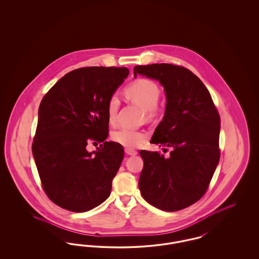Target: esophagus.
<instances>
[{
	"label": "esophagus",
	"mask_w": 259,
	"mask_h": 259,
	"mask_svg": "<svg viewBox=\"0 0 259 259\" xmlns=\"http://www.w3.org/2000/svg\"><path fill=\"white\" fill-rule=\"evenodd\" d=\"M125 152H126V154L131 155V156H134L137 154V151L135 149H132V148H125Z\"/></svg>",
	"instance_id": "34e87169"
}]
</instances>
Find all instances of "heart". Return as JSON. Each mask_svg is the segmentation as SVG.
Returning <instances> with one entry per match:
<instances>
[{"label":"heart","instance_id":"obj_1","mask_svg":"<svg viewBox=\"0 0 259 259\" xmlns=\"http://www.w3.org/2000/svg\"><path fill=\"white\" fill-rule=\"evenodd\" d=\"M126 96L139 104L145 109L148 116H152L156 111V105L160 97V89L151 79L139 78L133 81L124 90ZM119 100L116 96H111L107 105L108 120L111 124L116 121ZM112 140L127 148H135L142 146L148 139L146 132L122 127L114 131L111 136Z\"/></svg>","mask_w":259,"mask_h":259}]
</instances>
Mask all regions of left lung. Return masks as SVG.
Returning <instances> with one entry per match:
<instances>
[{"mask_svg":"<svg viewBox=\"0 0 259 259\" xmlns=\"http://www.w3.org/2000/svg\"><path fill=\"white\" fill-rule=\"evenodd\" d=\"M138 74L159 80L165 89L166 111L150 143L172 149L169 158L157 151H140L144 168L139 188L157 209H185L204 196L219 164V111L207 87L185 67L139 65L134 67Z\"/></svg>","mask_w":259,"mask_h":259,"instance_id":"left-lung-1","label":"left lung"}]
</instances>
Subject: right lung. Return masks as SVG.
I'll return each instance as SVG.
<instances>
[{"instance_id": "add662e5", "label": "right lung", "mask_w": 259, "mask_h": 259, "mask_svg": "<svg viewBox=\"0 0 259 259\" xmlns=\"http://www.w3.org/2000/svg\"><path fill=\"white\" fill-rule=\"evenodd\" d=\"M129 74L125 67H85L61 77L38 108L33 155L44 191L63 209L83 212L110 196L122 147L106 142L107 105ZM89 142L101 143L88 153Z\"/></svg>"}]
</instances>
